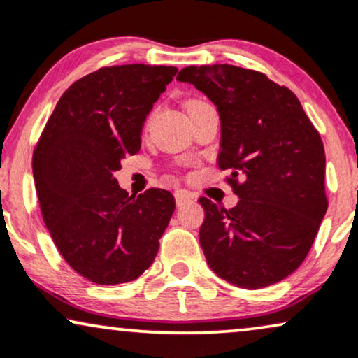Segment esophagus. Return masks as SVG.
Returning a JSON list of instances; mask_svg holds the SVG:
<instances>
[{"mask_svg": "<svg viewBox=\"0 0 358 358\" xmlns=\"http://www.w3.org/2000/svg\"><path fill=\"white\" fill-rule=\"evenodd\" d=\"M194 196L190 192H187V190H176L174 192V199H176V206L180 207L184 206L185 202H189L190 199H192Z\"/></svg>", "mask_w": 358, "mask_h": 358, "instance_id": "obj_1", "label": "esophagus"}]
</instances>
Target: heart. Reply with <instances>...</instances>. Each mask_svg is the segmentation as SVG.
Returning a JSON list of instances; mask_svg holds the SVG:
<instances>
[{"label": "heart", "mask_w": 358, "mask_h": 358, "mask_svg": "<svg viewBox=\"0 0 358 358\" xmlns=\"http://www.w3.org/2000/svg\"><path fill=\"white\" fill-rule=\"evenodd\" d=\"M192 103H194V101H192Z\"/></svg>", "instance_id": "1"}]
</instances>
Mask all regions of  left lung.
I'll list each match as a JSON object with an SVG mask.
<instances>
[{"mask_svg":"<svg viewBox=\"0 0 358 358\" xmlns=\"http://www.w3.org/2000/svg\"><path fill=\"white\" fill-rule=\"evenodd\" d=\"M178 80L217 105L219 168L230 171L225 180L240 197L230 210L199 199L208 266L245 289L280 282L308 257L329 206L321 134L298 96L262 72L215 64L185 67Z\"/></svg>","mask_w":358,"mask_h":358,"instance_id":"8db88e82","label":"left lung"}]
</instances>
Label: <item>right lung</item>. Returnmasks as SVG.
I'll return each mask as SVG.
<instances>
[{
	"instance_id": "1",
	"label": "right lung",
	"mask_w": 358,
	"mask_h": 358,
	"mask_svg": "<svg viewBox=\"0 0 358 358\" xmlns=\"http://www.w3.org/2000/svg\"><path fill=\"white\" fill-rule=\"evenodd\" d=\"M176 67H101L64 92L32 152L44 224L72 270L96 285L136 280L174 212L169 190L128 196L115 178L141 148L152 103Z\"/></svg>"
}]
</instances>
